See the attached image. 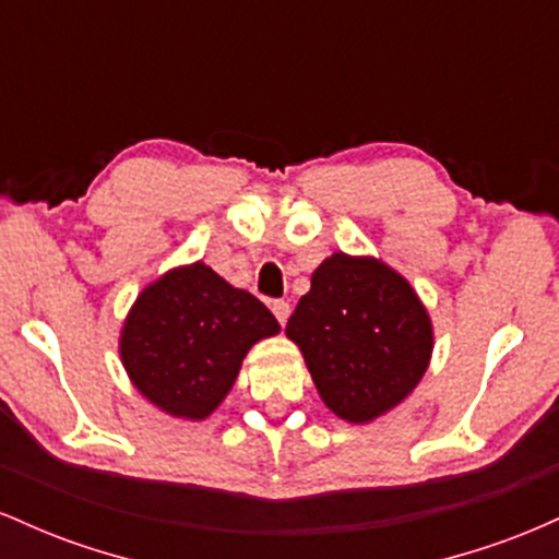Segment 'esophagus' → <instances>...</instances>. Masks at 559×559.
<instances>
[{
    "label": "esophagus",
    "instance_id": "34e87169",
    "mask_svg": "<svg viewBox=\"0 0 559 559\" xmlns=\"http://www.w3.org/2000/svg\"><path fill=\"white\" fill-rule=\"evenodd\" d=\"M271 310H273V316L278 318V323L284 325L288 320V312H292V307H288V301H284V299H275L271 305Z\"/></svg>",
    "mask_w": 559,
    "mask_h": 559
}]
</instances>
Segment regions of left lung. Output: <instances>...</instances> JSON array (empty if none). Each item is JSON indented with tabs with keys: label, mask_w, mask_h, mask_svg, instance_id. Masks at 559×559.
<instances>
[{
	"label": "left lung",
	"mask_w": 559,
	"mask_h": 559,
	"mask_svg": "<svg viewBox=\"0 0 559 559\" xmlns=\"http://www.w3.org/2000/svg\"><path fill=\"white\" fill-rule=\"evenodd\" d=\"M286 336L338 418L368 423L389 413L426 373L433 331L400 273L376 258L336 252L288 318Z\"/></svg>",
	"instance_id": "obj_1"
}]
</instances>
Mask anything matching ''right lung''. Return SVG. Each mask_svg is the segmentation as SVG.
I'll use <instances>...</instances> for the list:
<instances>
[{
  "mask_svg": "<svg viewBox=\"0 0 559 559\" xmlns=\"http://www.w3.org/2000/svg\"><path fill=\"white\" fill-rule=\"evenodd\" d=\"M278 331L258 297L194 262L141 292L123 325L120 357L152 404L202 420L226 400L252 344Z\"/></svg>",
  "mask_w": 559,
  "mask_h": 559,
  "instance_id": "1",
  "label": "right lung"
}]
</instances>
